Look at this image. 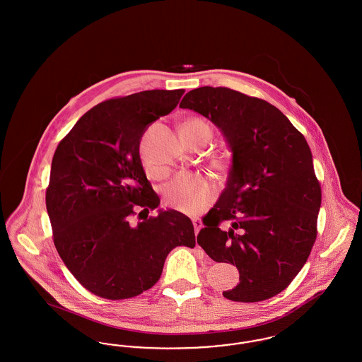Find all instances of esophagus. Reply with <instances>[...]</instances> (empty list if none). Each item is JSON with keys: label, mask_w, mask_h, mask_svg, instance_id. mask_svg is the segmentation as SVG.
Here are the masks:
<instances>
[{"label": "esophagus", "mask_w": 362, "mask_h": 362, "mask_svg": "<svg viewBox=\"0 0 362 362\" xmlns=\"http://www.w3.org/2000/svg\"><path fill=\"white\" fill-rule=\"evenodd\" d=\"M192 225H194V229H195V233H198L201 230V228L204 226L202 221L199 218H192Z\"/></svg>", "instance_id": "esophagus-1"}]
</instances>
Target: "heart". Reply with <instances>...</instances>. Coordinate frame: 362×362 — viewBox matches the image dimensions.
I'll return each mask as SVG.
<instances>
[{
    "instance_id": "b5f03b06",
    "label": "heart",
    "mask_w": 362,
    "mask_h": 362,
    "mask_svg": "<svg viewBox=\"0 0 362 362\" xmlns=\"http://www.w3.org/2000/svg\"><path fill=\"white\" fill-rule=\"evenodd\" d=\"M183 133L191 136L211 137L213 129L209 122L201 118H192L183 124ZM142 167L148 176H158V171L148 163L145 156H141ZM217 195L216 183L204 175L180 173L164 189L167 205L185 214H198L211 204Z\"/></svg>"
}]
</instances>
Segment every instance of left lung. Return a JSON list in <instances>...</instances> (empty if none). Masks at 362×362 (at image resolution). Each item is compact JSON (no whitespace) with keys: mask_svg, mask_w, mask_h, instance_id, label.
<instances>
[{"mask_svg":"<svg viewBox=\"0 0 362 362\" xmlns=\"http://www.w3.org/2000/svg\"><path fill=\"white\" fill-rule=\"evenodd\" d=\"M179 107L213 122L232 152L226 187L197 238L210 258L239 270V285L224 297H274L303 269L317 235L322 189L305 138L273 104L225 86L192 89Z\"/></svg>","mask_w":362,"mask_h":362,"instance_id":"obj_1","label":"left lung"}]
</instances>
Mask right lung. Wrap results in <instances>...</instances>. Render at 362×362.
Here are the masks:
<instances>
[{"mask_svg":"<svg viewBox=\"0 0 362 362\" xmlns=\"http://www.w3.org/2000/svg\"><path fill=\"white\" fill-rule=\"evenodd\" d=\"M185 89L115 98L86 112L54 153L46 207L55 248L70 273L96 296L122 300L151 289L167 255L194 248L187 216L160 205L139 158L145 130L177 105ZM142 208L131 224V217Z\"/></svg>","mask_w":362,"mask_h":362,"instance_id":"add662e5","label":"right lung"}]
</instances>
